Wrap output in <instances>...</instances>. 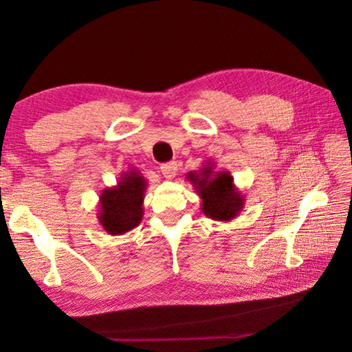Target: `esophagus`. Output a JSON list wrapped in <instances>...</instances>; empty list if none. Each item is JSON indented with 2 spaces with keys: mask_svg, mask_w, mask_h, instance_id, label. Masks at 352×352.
Listing matches in <instances>:
<instances>
[{
  "mask_svg": "<svg viewBox=\"0 0 352 352\" xmlns=\"http://www.w3.org/2000/svg\"><path fill=\"white\" fill-rule=\"evenodd\" d=\"M160 170L164 178H174L177 174V163L175 162H168L163 163L160 166Z\"/></svg>",
  "mask_w": 352,
  "mask_h": 352,
  "instance_id": "1",
  "label": "esophagus"
}]
</instances>
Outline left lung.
<instances>
[{
	"label": "left lung",
	"mask_w": 352,
	"mask_h": 352,
	"mask_svg": "<svg viewBox=\"0 0 352 352\" xmlns=\"http://www.w3.org/2000/svg\"><path fill=\"white\" fill-rule=\"evenodd\" d=\"M188 180L201 198V210L207 218L227 222L242 212L245 197L236 189L228 170H214V162H206L198 172H189Z\"/></svg>",
	"instance_id": "8db88e82"
}]
</instances>
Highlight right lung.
<instances>
[{
    "label": "right lung",
    "mask_w": 352,
    "mask_h": 352,
    "mask_svg": "<svg viewBox=\"0 0 352 352\" xmlns=\"http://www.w3.org/2000/svg\"><path fill=\"white\" fill-rule=\"evenodd\" d=\"M146 180L139 169L122 172L113 188L101 192L98 219L111 236H121L136 228L144 218V198Z\"/></svg>",
    "instance_id": "1"
}]
</instances>
